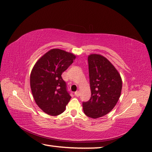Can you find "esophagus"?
<instances>
[{"instance_id":"obj_1","label":"esophagus","mask_w":152,"mask_h":152,"mask_svg":"<svg viewBox=\"0 0 152 152\" xmlns=\"http://www.w3.org/2000/svg\"><path fill=\"white\" fill-rule=\"evenodd\" d=\"M79 94H80V93H79V91H76V92L75 93V95L76 96H79Z\"/></svg>"}]
</instances>
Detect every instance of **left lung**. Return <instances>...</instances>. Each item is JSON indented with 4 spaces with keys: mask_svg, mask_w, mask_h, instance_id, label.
Wrapping results in <instances>:
<instances>
[{
    "mask_svg": "<svg viewBox=\"0 0 152 152\" xmlns=\"http://www.w3.org/2000/svg\"><path fill=\"white\" fill-rule=\"evenodd\" d=\"M91 99L83 102L84 113L92 118L106 115L113 109L121 96L122 79L118 71L101 55L88 57Z\"/></svg>",
    "mask_w": 152,
    "mask_h": 152,
    "instance_id": "obj_1",
    "label": "left lung"
}]
</instances>
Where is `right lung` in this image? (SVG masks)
Returning <instances> with one entry per match:
<instances>
[{
	"label": "right lung",
	"instance_id": "right-lung-1",
	"mask_svg": "<svg viewBox=\"0 0 152 152\" xmlns=\"http://www.w3.org/2000/svg\"><path fill=\"white\" fill-rule=\"evenodd\" d=\"M75 59L72 53L53 49L44 54L33 67L30 87L34 101L49 115L61 114L70 101L71 96L61 74Z\"/></svg>",
	"mask_w": 152,
	"mask_h": 152
}]
</instances>
